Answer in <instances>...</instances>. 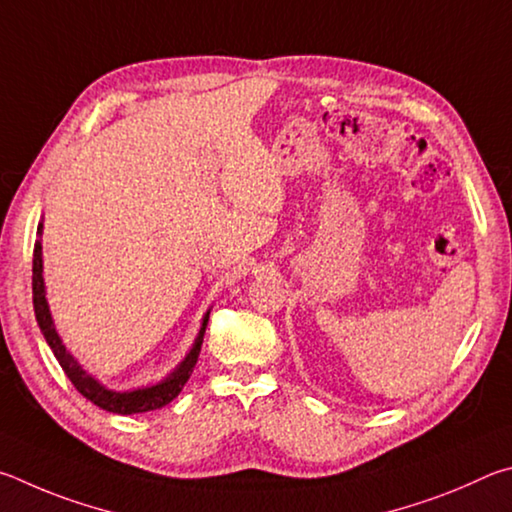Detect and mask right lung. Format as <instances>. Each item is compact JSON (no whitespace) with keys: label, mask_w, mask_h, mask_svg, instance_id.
I'll list each match as a JSON object with an SVG mask.
<instances>
[{"label":"right lung","mask_w":512,"mask_h":512,"mask_svg":"<svg viewBox=\"0 0 512 512\" xmlns=\"http://www.w3.org/2000/svg\"><path fill=\"white\" fill-rule=\"evenodd\" d=\"M38 231H42V224L38 227ZM33 310H35V319H38V326L42 330L44 339H47V344L51 346L53 355H56V360L60 362L62 371H65V375L71 380V384L76 387V391L83 393L87 400H92L96 407H101L105 411H112V414H123V416L125 414H143V411L159 409V407L168 405L170 400L179 396V391L184 389L186 380L191 378L193 366L197 362V355H200L206 321H209V317H204L200 337H197L193 351L186 355V360L179 364V369L175 373H170V378H166L164 382H159V384H155V387H148V389H137V391H130V393H116V391H107L94 378H89V375L83 369H80L74 357L67 353V348L62 346L56 328H53L47 299H44L42 245H40V240H35V247H33Z\"/></svg>","instance_id":"add662e5"}]
</instances>
